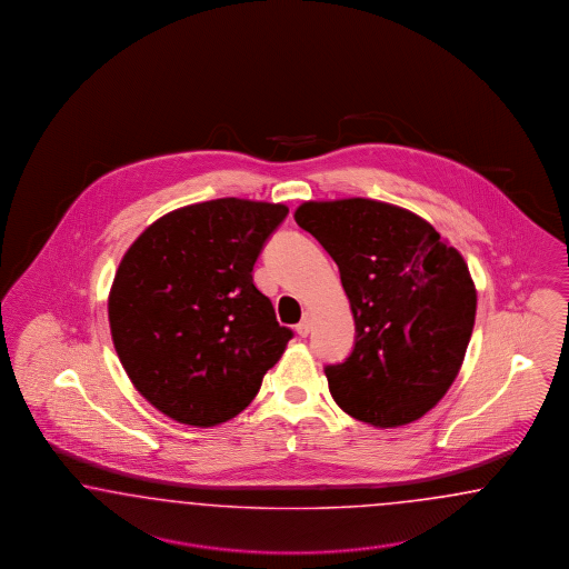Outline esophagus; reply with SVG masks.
Masks as SVG:
<instances>
[{
	"label": "esophagus",
	"mask_w": 569,
	"mask_h": 569,
	"mask_svg": "<svg viewBox=\"0 0 569 569\" xmlns=\"http://www.w3.org/2000/svg\"><path fill=\"white\" fill-rule=\"evenodd\" d=\"M296 331H298V336H302V338H307L310 331V317L309 312H305L302 315V321L296 326Z\"/></svg>",
	"instance_id": "obj_1"
}]
</instances>
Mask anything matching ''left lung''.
<instances>
[{
	"mask_svg": "<svg viewBox=\"0 0 569 569\" xmlns=\"http://www.w3.org/2000/svg\"><path fill=\"white\" fill-rule=\"evenodd\" d=\"M336 260L355 345L326 365L338 407L376 428L411 423L447 395L476 321L463 257L405 208L365 198L305 202L293 214Z\"/></svg>",
	"mask_w": 569,
	"mask_h": 569,
	"instance_id": "8db88e82",
	"label": "left lung"
}]
</instances>
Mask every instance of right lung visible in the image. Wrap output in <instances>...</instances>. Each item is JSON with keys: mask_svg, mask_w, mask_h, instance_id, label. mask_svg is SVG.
Masks as SVG:
<instances>
[{"mask_svg": "<svg viewBox=\"0 0 569 569\" xmlns=\"http://www.w3.org/2000/svg\"><path fill=\"white\" fill-rule=\"evenodd\" d=\"M283 204L221 198L172 210L122 257L108 298L117 355L139 395L179 423L241 413L293 338L252 271Z\"/></svg>", "mask_w": 569, "mask_h": 569, "instance_id": "add662e5", "label": "right lung"}]
</instances>
